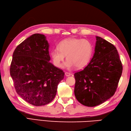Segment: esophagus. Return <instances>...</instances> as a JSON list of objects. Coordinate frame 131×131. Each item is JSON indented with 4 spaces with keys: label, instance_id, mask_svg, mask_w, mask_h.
<instances>
[{
    "label": "esophagus",
    "instance_id": "34e87169",
    "mask_svg": "<svg viewBox=\"0 0 131 131\" xmlns=\"http://www.w3.org/2000/svg\"><path fill=\"white\" fill-rule=\"evenodd\" d=\"M65 75L66 77H69V76H70L71 75V73H68V72H65Z\"/></svg>",
    "mask_w": 131,
    "mask_h": 131
}]
</instances>
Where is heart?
<instances>
[{"label":"heart","mask_w":131,"mask_h":131,"mask_svg":"<svg viewBox=\"0 0 131 131\" xmlns=\"http://www.w3.org/2000/svg\"><path fill=\"white\" fill-rule=\"evenodd\" d=\"M57 47L50 52L54 65L57 68L62 67L66 56L68 60L65 63V67L68 69L75 66L82 68L88 65L94 52L93 43L82 38H66L59 42Z\"/></svg>","instance_id":"heart-1"}]
</instances>
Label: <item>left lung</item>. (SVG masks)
Wrapping results in <instances>:
<instances>
[{
	"mask_svg": "<svg viewBox=\"0 0 131 131\" xmlns=\"http://www.w3.org/2000/svg\"><path fill=\"white\" fill-rule=\"evenodd\" d=\"M95 53L83 70L74 74V94L82 104L94 107L114 95L121 77L123 66L116 48L96 36Z\"/></svg>",
	"mask_w": 131,
	"mask_h": 131,
	"instance_id": "1",
	"label": "left lung"
}]
</instances>
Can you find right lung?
I'll use <instances>...</instances> for the list:
<instances>
[{
	"label": "right lung",
	"mask_w": 131,
	"mask_h": 131,
	"mask_svg": "<svg viewBox=\"0 0 131 131\" xmlns=\"http://www.w3.org/2000/svg\"><path fill=\"white\" fill-rule=\"evenodd\" d=\"M12 57L10 75L17 94L36 106L52 102L65 73L49 62V43L45 36H30L16 48Z\"/></svg>",
	"instance_id": "right-lung-1"
}]
</instances>
